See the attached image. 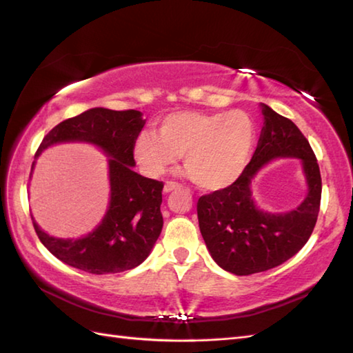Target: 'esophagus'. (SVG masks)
<instances>
[{"label": "esophagus", "mask_w": 353, "mask_h": 353, "mask_svg": "<svg viewBox=\"0 0 353 353\" xmlns=\"http://www.w3.org/2000/svg\"><path fill=\"white\" fill-rule=\"evenodd\" d=\"M181 188V185L179 183H176V182H167L165 183V186H163V191L165 192H171V191H174V190H179Z\"/></svg>", "instance_id": "34e87169"}]
</instances>
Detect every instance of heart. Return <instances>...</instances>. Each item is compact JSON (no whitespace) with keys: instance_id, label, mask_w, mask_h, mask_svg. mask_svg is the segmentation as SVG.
Returning a JSON list of instances; mask_svg holds the SVG:
<instances>
[{"instance_id":"heart-1","label":"heart","mask_w":353,"mask_h":353,"mask_svg":"<svg viewBox=\"0 0 353 353\" xmlns=\"http://www.w3.org/2000/svg\"><path fill=\"white\" fill-rule=\"evenodd\" d=\"M255 141V122L241 110L174 112L159 123V134L150 131L139 134L134 157L145 174L157 177L185 154V167L200 188L219 191L243 174Z\"/></svg>"}]
</instances>
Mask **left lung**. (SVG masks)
Segmentation results:
<instances>
[{
  "instance_id": "8db88e82",
  "label": "left lung",
  "mask_w": 353,
  "mask_h": 353,
  "mask_svg": "<svg viewBox=\"0 0 353 353\" xmlns=\"http://www.w3.org/2000/svg\"><path fill=\"white\" fill-rule=\"evenodd\" d=\"M265 123L255 153L236 182L205 194L197 202L202 237L216 263L236 275L263 272L285 263L306 245L321 202V174L312 148L295 123L261 103ZM299 157L308 196L289 213L271 214L254 205L250 182L274 158Z\"/></svg>"
}]
</instances>
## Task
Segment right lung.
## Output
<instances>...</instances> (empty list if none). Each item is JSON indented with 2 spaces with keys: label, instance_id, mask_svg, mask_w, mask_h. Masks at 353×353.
Segmentation results:
<instances>
[{
  "label": "right lung",
  "instance_id": "obj_1",
  "mask_svg": "<svg viewBox=\"0 0 353 353\" xmlns=\"http://www.w3.org/2000/svg\"><path fill=\"white\" fill-rule=\"evenodd\" d=\"M145 125L137 110L90 108L62 121L44 136L37 156L59 142H90L105 153L110 168V205L96 230L79 239H57L34 222L38 237L54 257L90 274H116L133 269L148 257L163 219V183L133 171L134 142Z\"/></svg>",
  "mask_w": 353,
  "mask_h": 353
}]
</instances>
